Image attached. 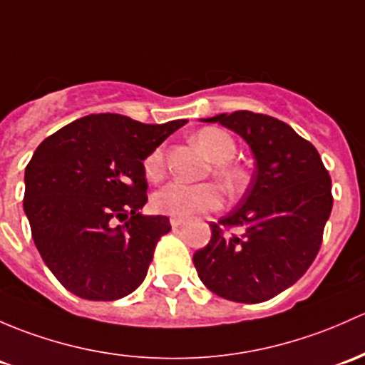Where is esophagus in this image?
Returning a JSON list of instances; mask_svg holds the SVG:
<instances>
[{
  "mask_svg": "<svg viewBox=\"0 0 365 365\" xmlns=\"http://www.w3.org/2000/svg\"><path fill=\"white\" fill-rule=\"evenodd\" d=\"M170 224H171V227H173V229L180 227V225L183 224V218H178V217H171V218H170Z\"/></svg>",
  "mask_w": 365,
  "mask_h": 365,
  "instance_id": "esophagus-1",
  "label": "esophagus"
}]
</instances>
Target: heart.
<instances>
[{
  "instance_id": "1",
  "label": "heart",
  "mask_w": 365,
  "mask_h": 365,
  "mask_svg": "<svg viewBox=\"0 0 365 365\" xmlns=\"http://www.w3.org/2000/svg\"><path fill=\"white\" fill-rule=\"evenodd\" d=\"M194 143L201 148L212 164V173L222 189L227 194H240L248 183V173L232 163L236 155V141L229 133L218 128H205L194 136ZM145 175L152 182L164 176V150L155 148L143 163ZM153 208L159 213L178 218H190L199 213H208L220 206V192L213 183L189 185L182 182L168 183L155 192L152 199Z\"/></svg>"
}]
</instances>
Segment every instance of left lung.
<instances>
[{
    "label": "left lung",
    "instance_id": "1",
    "mask_svg": "<svg viewBox=\"0 0 365 365\" xmlns=\"http://www.w3.org/2000/svg\"><path fill=\"white\" fill-rule=\"evenodd\" d=\"M240 134L255 173L237 206L212 222V240L194 253L201 282L234 302L267 301L312 266L332 210V185L320 153L285 122L248 110L202 118ZM231 227L241 237L225 232Z\"/></svg>",
    "mask_w": 365,
    "mask_h": 365
}]
</instances>
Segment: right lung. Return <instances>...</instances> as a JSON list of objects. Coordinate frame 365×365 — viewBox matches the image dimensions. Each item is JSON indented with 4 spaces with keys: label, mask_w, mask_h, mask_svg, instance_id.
I'll return each mask as SVG.
<instances>
[{
    "label": "right lung",
    "mask_w": 365,
    "mask_h": 365,
    "mask_svg": "<svg viewBox=\"0 0 365 365\" xmlns=\"http://www.w3.org/2000/svg\"><path fill=\"white\" fill-rule=\"evenodd\" d=\"M187 120L87 115L40 143L26 166L24 212L48 269L71 294L115 301L143 283L164 215H141L143 160Z\"/></svg>",
    "instance_id": "obj_1"
}]
</instances>
